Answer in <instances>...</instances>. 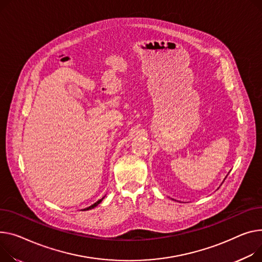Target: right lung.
Returning <instances> with one entry per match:
<instances>
[{"label":"right lung","instance_id":"add662e5","mask_svg":"<svg viewBox=\"0 0 262 262\" xmlns=\"http://www.w3.org/2000/svg\"><path fill=\"white\" fill-rule=\"evenodd\" d=\"M103 199H104V197H103V198H102V199H100V200H98V201H97V202H96V203H94V204H93V205H91V206H89V207H86V208H84V210H83V211H89V210H92V208H94V207H96V206H97V205H98V204H99V203H101V202H102V200H103Z\"/></svg>","mask_w":262,"mask_h":262}]
</instances>
